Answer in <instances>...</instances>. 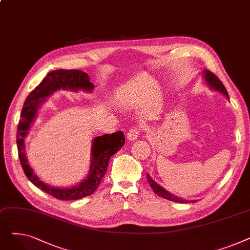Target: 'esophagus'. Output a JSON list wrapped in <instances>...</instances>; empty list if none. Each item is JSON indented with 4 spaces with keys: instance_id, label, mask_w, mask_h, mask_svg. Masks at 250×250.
<instances>
[{
    "instance_id": "obj_1",
    "label": "esophagus",
    "mask_w": 250,
    "mask_h": 250,
    "mask_svg": "<svg viewBox=\"0 0 250 250\" xmlns=\"http://www.w3.org/2000/svg\"><path fill=\"white\" fill-rule=\"evenodd\" d=\"M139 133H140L139 132V127H137V126H134L132 128H129L127 134H126V139L128 141H130V142L135 141L139 137Z\"/></svg>"
}]
</instances>
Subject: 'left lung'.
<instances>
[{"instance_id":"left-lung-1","label":"left lung","mask_w":250,"mask_h":250,"mask_svg":"<svg viewBox=\"0 0 250 250\" xmlns=\"http://www.w3.org/2000/svg\"><path fill=\"white\" fill-rule=\"evenodd\" d=\"M203 77H204V80H205L207 86L209 89L214 90L216 92H219V93L223 94L227 99H229L228 92H227L225 86L223 85V83L219 80V78L217 76H215L213 73H211L208 70L205 69L203 71ZM147 179H148V182L150 183V187L153 188L154 192L156 194H158L159 196H162L163 199H166L168 201H172V202H175V203H180V204H188V203L196 202L195 200L188 201V200H185V199H181V198H178V196H176L172 193L168 192L165 188H163L161 186H159L158 183H156L153 180V178L150 176V174H148V173H147Z\"/></svg>"}]
</instances>
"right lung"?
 Wrapping results in <instances>:
<instances>
[{
  "label": "right lung",
  "mask_w": 250,
  "mask_h": 250,
  "mask_svg": "<svg viewBox=\"0 0 250 250\" xmlns=\"http://www.w3.org/2000/svg\"><path fill=\"white\" fill-rule=\"evenodd\" d=\"M59 90L73 92L82 90L89 93L94 90V85L90 82L88 74L80 70H56L49 72L42 83L30 92L24 102L17 130L19 159L25 175L36 188L62 201L79 200L92 194L97 189L101 179L106 173L110 157L123 148L125 139L122 130H118L111 135L98 136L92 140L89 172L86 178L78 185L71 188H56L42 181L34 173V170L28 162L25 151V139L29 133L31 125L35 122L39 108L47 100V97Z\"/></svg>",
  "instance_id": "add662e5"
}]
</instances>
